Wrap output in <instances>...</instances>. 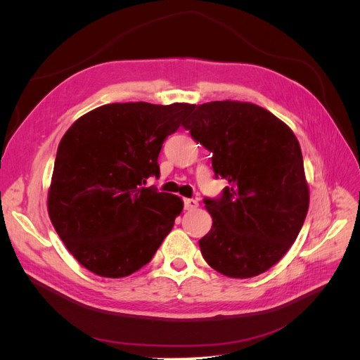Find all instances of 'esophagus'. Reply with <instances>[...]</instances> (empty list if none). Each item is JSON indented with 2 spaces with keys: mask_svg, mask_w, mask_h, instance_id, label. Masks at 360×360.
<instances>
[{
  "mask_svg": "<svg viewBox=\"0 0 360 360\" xmlns=\"http://www.w3.org/2000/svg\"><path fill=\"white\" fill-rule=\"evenodd\" d=\"M200 205V202L193 198H184V209L186 210H195Z\"/></svg>",
  "mask_w": 360,
  "mask_h": 360,
  "instance_id": "34e87169",
  "label": "esophagus"
}]
</instances>
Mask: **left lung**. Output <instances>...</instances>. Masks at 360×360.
I'll return each instance as SVG.
<instances>
[{
  "label": "left lung",
  "mask_w": 360,
  "mask_h": 360,
  "mask_svg": "<svg viewBox=\"0 0 360 360\" xmlns=\"http://www.w3.org/2000/svg\"><path fill=\"white\" fill-rule=\"evenodd\" d=\"M212 151L219 200L205 198L212 230L200 240L204 259L228 278L264 274L287 254L304 222L309 186L292 130L255 103L216 101L195 106L183 123Z\"/></svg>",
  "instance_id": "8db88e82"
}]
</instances>
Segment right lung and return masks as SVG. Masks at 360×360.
Listing matches in <instances>:
<instances>
[{
    "label": "right lung",
    "mask_w": 360,
    "mask_h": 360,
    "mask_svg": "<svg viewBox=\"0 0 360 360\" xmlns=\"http://www.w3.org/2000/svg\"><path fill=\"white\" fill-rule=\"evenodd\" d=\"M189 103H110L84 114L60 141L48 213L76 261L103 278L146 266L183 210L177 195L146 188L163 141Z\"/></svg>",
    "instance_id": "right-lung-1"
}]
</instances>
